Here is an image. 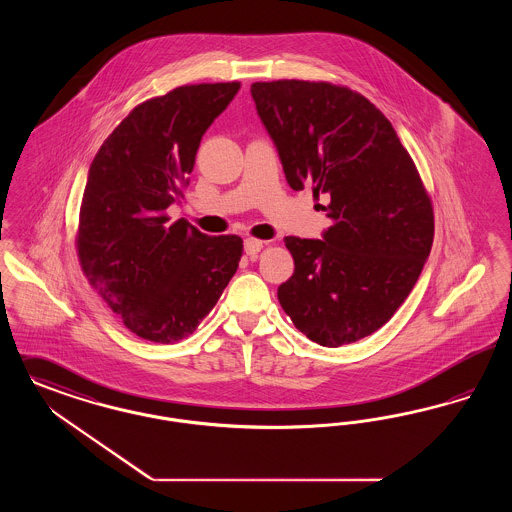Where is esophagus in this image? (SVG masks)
<instances>
[{"label": "esophagus", "instance_id": "obj_1", "mask_svg": "<svg viewBox=\"0 0 512 512\" xmlns=\"http://www.w3.org/2000/svg\"><path fill=\"white\" fill-rule=\"evenodd\" d=\"M244 249H246V253L249 257H255V255L263 249V242L257 240V238H246V240H244Z\"/></svg>", "mask_w": 512, "mask_h": 512}]
</instances>
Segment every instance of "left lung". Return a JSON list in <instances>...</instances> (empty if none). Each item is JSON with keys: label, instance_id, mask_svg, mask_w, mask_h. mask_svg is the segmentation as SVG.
<instances>
[{"label": "left lung", "instance_id": "obj_1", "mask_svg": "<svg viewBox=\"0 0 512 512\" xmlns=\"http://www.w3.org/2000/svg\"><path fill=\"white\" fill-rule=\"evenodd\" d=\"M251 97L293 190L326 194L324 240L287 236L295 272L278 301L322 347L385 326L415 286L434 238L429 192L385 114L345 85L255 82Z\"/></svg>", "mask_w": 512, "mask_h": 512}]
</instances>
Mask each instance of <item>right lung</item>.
<instances>
[{
	"mask_svg": "<svg viewBox=\"0 0 512 512\" xmlns=\"http://www.w3.org/2000/svg\"><path fill=\"white\" fill-rule=\"evenodd\" d=\"M238 89L194 83L137 104L89 167L76 232L83 276L146 341L188 337L238 270L240 236H207L165 213L183 198L207 127Z\"/></svg>",
	"mask_w": 512,
	"mask_h": 512,
	"instance_id": "right-lung-1",
	"label": "right lung"
}]
</instances>
